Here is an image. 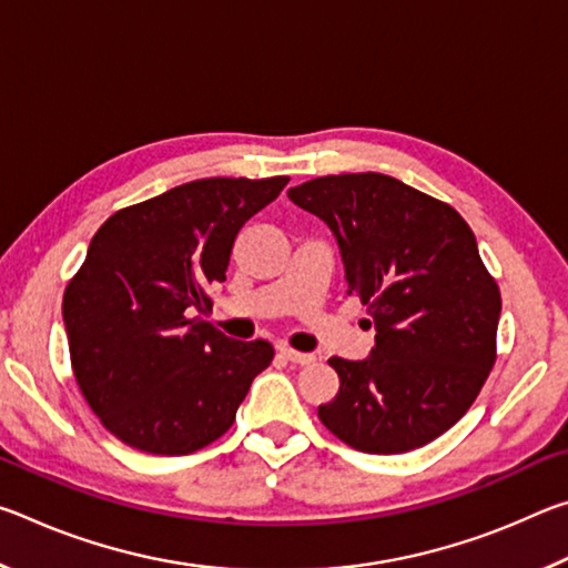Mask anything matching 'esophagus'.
Segmentation results:
<instances>
[{"label": "esophagus", "mask_w": 568, "mask_h": 568, "mask_svg": "<svg viewBox=\"0 0 568 568\" xmlns=\"http://www.w3.org/2000/svg\"><path fill=\"white\" fill-rule=\"evenodd\" d=\"M281 355L285 361H291L295 365H311L315 363V355L313 353H301V351H293V348H281Z\"/></svg>", "instance_id": "1"}]
</instances>
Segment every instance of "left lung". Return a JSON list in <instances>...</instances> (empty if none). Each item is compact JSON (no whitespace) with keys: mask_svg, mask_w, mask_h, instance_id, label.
Wrapping results in <instances>:
<instances>
[{"mask_svg":"<svg viewBox=\"0 0 568 568\" xmlns=\"http://www.w3.org/2000/svg\"><path fill=\"white\" fill-rule=\"evenodd\" d=\"M338 240L348 293L376 325L363 361H328L338 396L323 426L363 454H406L438 438L476 400L496 363L501 293L454 207L381 172L287 190Z\"/></svg>","mask_w":568,"mask_h":568,"instance_id":"left-lung-1","label":"left lung"}]
</instances>
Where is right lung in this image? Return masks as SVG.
I'll list each match as a JSON object with an SVG mask.
<instances>
[{"instance_id": "right-lung-1", "label": "right lung", "mask_w": 568, "mask_h": 568, "mask_svg": "<svg viewBox=\"0 0 568 568\" xmlns=\"http://www.w3.org/2000/svg\"><path fill=\"white\" fill-rule=\"evenodd\" d=\"M287 178H207L118 210L70 281L62 318L84 400L122 444L185 456L233 426L267 341H233L197 313L233 243Z\"/></svg>"}]
</instances>
